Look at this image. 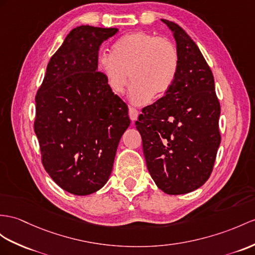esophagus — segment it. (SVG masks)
<instances>
[{
	"label": "esophagus",
	"mask_w": 255,
	"mask_h": 255,
	"mask_svg": "<svg viewBox=\"0 0 255 255\" xmlns=\"http://www.w3.org/2000/svg\"><path fill=\"white\" fill-rule=\"evenodd\" d=\"M138 115H139V113H138V110H137V109L134 108V107H132V106H129V107H128V116H129V118H131V120H132V121L137 120Z\"/></svg>",
	"instance_id": "esophagus-1"
}]
</instances>
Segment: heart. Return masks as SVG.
I'll use <instances>...</instances> for the list:
<instances>
[{
  "label": "heart",
  "instance_id": "obj_1",
  "mask_svg": "<svg viewBox=\"0 0 255 255\" xmlns=\"http://www.w3.org/2000/svg\"><path fill=\"white\" fill-rule=\"evenodd\" d=\"M179 52L170 39L135 31L115 42L111 54L98 57V69L116 94L123 93L129 79V98L134 104H146L152 96L169 92L179 71Z\"/></svg>",
  "mask_w": 255,
  "mask_h": 255
}]
</instances>
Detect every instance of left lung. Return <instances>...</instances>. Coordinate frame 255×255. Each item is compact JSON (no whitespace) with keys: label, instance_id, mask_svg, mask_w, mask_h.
<instances>
[{"label":"left lung","instance_id":"1","mask_svg":"<svg viewBox=\"0 0 255 255\" xmlns=\"http://www.w3.org/2000/svg\"><path fill=\"white\" fill-rule=\"evenodd\" d=\"M161 20L176 41L179 71L172 89L142 109L135 124L154 183L165 194L182 195L201 187L212 173L221 106L199 47L177 23Z\"/></svg>","mask_w":255,"mask_h":255}]
</instances>
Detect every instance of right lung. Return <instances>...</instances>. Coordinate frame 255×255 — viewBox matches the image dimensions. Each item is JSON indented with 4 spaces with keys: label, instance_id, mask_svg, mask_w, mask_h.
<instances>
[{
    "label": "right lung",
    "instance_id": "add662e5",
    "mask_svg": "<svg viewBox=\"0 0 255 255\" xmlns=\"http://www.w3.org/2000/svg\"><path fill=\"white\" fill-rule=\"evenodd\" d=\"M117 32L92 26L72 29L49 60L35 96L42 163L59 187L77 196L107 183L131 123L127 104L97 71L99 46Z\"/></svg>",
    "mask_w": 255,
    "mask_h": 255
}]
</instances>
